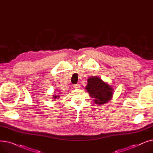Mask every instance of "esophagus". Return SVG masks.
Masks as SVG:
<instances>
[{
    "instance_id": "obj_1",
    "label": "esophagus",
    "mask_w": 153,
    "mask_h": 153,
    "mask_svg": "<svg viewBox=\"0 0 153 153\" xmlns=\"http://www.w3.org/2000/svg\"><path fill=\"white\" fill-rule=\"evenodd\" d=\"M73 87L74 88V89H79L80 88V85L79 84H75V85H73Z\"/></svg>"
}]
</instances>
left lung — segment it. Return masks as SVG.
Here are the masks:
<instances>
[{"label":"left lung","instance_id":"left-lung-1","mask_svg":"<svg viewBox=\"0 0 153 153\" xmlns=\"http://www.w3.org/2000/svg\"><path fill=\"white\" fill-rule=\"evenodd\" d=\"M85 89L97 105H103L109 102L114 92L113 87L97 76H92L88 79Z\"/></svg>","mask_w":153,"mask_h":153}]
</instances>
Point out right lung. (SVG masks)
<instances>
[{"label":"right lung","mask_w":153,"mask_h":153,"mask_svg":"<svg viewBox=\"0 0 153 153\" xmlns=\"http://www.w3.org/2000/svg\"><path fill=\"white\" fill-rule=\"evenodd\" d=\"M59 93H58V94L57 95H53V100H56V99H59V98L60 97V95H58Z\"/></svg>","instance_id":"obj_1"}]
</instances>
